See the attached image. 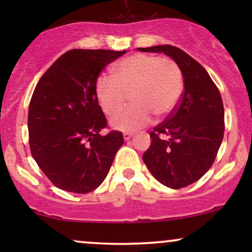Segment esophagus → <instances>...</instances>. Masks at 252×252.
Returning <instances> with one entry per match:
<instances>
[{"instance_id": "esophagus-1", "label": "esophagus", "mask_w": 252, "mask_h": 252, "mask_svg": "<svg viewBox=\"0 0 252 252\" xmlns=\"http://www.w3.org/2000/svg\"><path fill=\"white\" fill-rule=\"evenodd\" d=\"M132 136H133L132 132H125V133H124V139H125V141L129 140Z\"/></svg>"}]
</instances>
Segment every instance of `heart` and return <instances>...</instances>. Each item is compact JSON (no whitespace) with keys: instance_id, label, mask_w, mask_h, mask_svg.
Returning a JSON list of instances; mask_svg holds the SVG:
<instances>
[{"instance_id":"b5f03b06","label":"heart","mask_w":252,"mask_h":252,"mask_svg":"<svg viewBox=\"0 0 252 252\" xmlns=\"http://www.w3.org/2000/svg\"><path fill=\"white\" fill-rule=\"evenodd\" d=\"M112 77H99L95 92L105 115L118 113L128 95L133 105L111 119L113 128L132 132L153 119L165 118L177 109L184 91L179 65L170 57L135 54L112 66Z\"/></svg>"}]
</instances>
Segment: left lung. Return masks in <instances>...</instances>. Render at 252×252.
<instances>
[{
    "label": "left lung",
    "instance_id": "obj_1",
    "mask_svg": "<svg viewBox=\"0 0 252 252\" xmlns=\"http://www.w3.org/2000/svg\"><path fill=\"white\" fill-rule=\"evenodd\" d=\"M173 58L184 75L185 91L173 113L150 132L151 144L143 161L166 187L194 184L212 166L223 139L225 115L221 95L204 67L170 44L137 48Z\"/></svg>",
    "mask_w": 252,
    "mask_h": 252
}]
</instances>
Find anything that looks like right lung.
<instances>
[{
  "mask_svg": "<svg viewBox=\"0 0 252 252\" xmlns=\"http://www.w3.org/2000/svg\"><path fill=\"white\" fill-rule=\"evenodd\" d=\"M125 53L68 50L37 82L27 119L31 154L57 188L75 194L95 190L124 144L122 132L99 134L108 122L95 86L103 68Z\"/></svg>",
  "mask_w": 252,
  "mask_h": 252,
  "instance_id": "1",
  "label": "right lung"
}]
</instances>
